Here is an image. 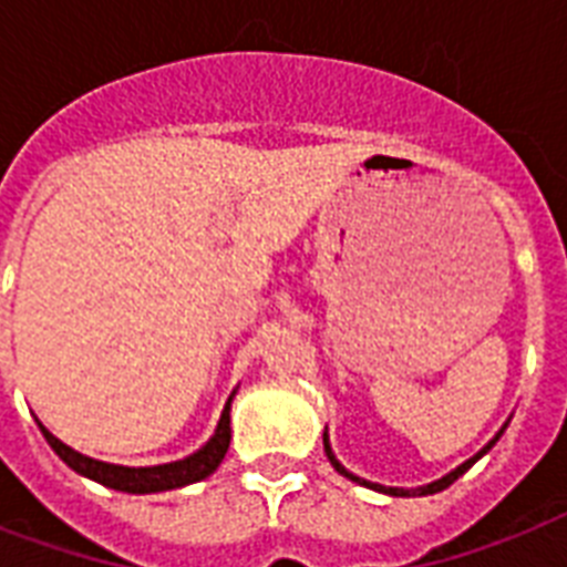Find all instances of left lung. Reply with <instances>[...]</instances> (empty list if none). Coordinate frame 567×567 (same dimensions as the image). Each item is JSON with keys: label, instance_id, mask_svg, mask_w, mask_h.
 Wrapping results in <instances>:
<instances>
[{"label": "left lung", "instance_id": "left-lung-1", "mask_svg": "<svg viewBox=\"0 0 567 567\" xmlns=\"http://www.w3.org/2000/svg\"><path fill=\"white\" fill-rule=\"evenodd\" d=\"M506 426H509V421L503 423L501 430H497V435H494V439L488 441V444H485L483 450H480V453H474V456L467 458V462H462V465H458V467H453V471H450V474H444V476H441V480H435V483H430V485H421V488H394V485L371 483V480H364V476H355L353 471H347V467L341 465V462H338L336 450H332V444H329V432H327V430H323V450H327V458H329V462H332V467H336L338 474H341V476H347V480H353V483L364 485V488H373V492H379V494H391V497H414V494H417V497H423V494H435V492H444V488H447V485H453V483H456L458 476L465 474L467 467L474 465L476 458H483L485 453H488V450H492L494 444H497V441H501V435H503V430H506Z\"/></svg>", "mask_w": 567, "mask_h": 567}]
</instances>
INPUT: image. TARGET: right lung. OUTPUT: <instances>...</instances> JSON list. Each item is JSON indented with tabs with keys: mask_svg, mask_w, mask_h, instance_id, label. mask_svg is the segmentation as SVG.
Wrapping results in <instances>:
<instances>
[{
	"mask_svg": "<svg viewBox=\"0 0 567 567\" xmlns=\"http://www.w3.org/2000/svg\"><path fill=\"white\" fill-rule=\"evenodd\" d=\"M231 400H235V391L229 394L226 405H223L220 421H217V430L203 447L194 450L190 456L176 458V462H164V465H150V467H128V465H111V462H100V458H91L79 453V450L66 447L64 441L55 439L52 432L38 421L43 439L49 441V447L55 450L58 458L64 462L66 467H73L75 474L87 476L93 483L105 485V488H114V492L126 494H155V492H171V488H182V485L199 483L205 476H212L217 467H220L226 450H229L231 441Z\"/></svg>",
	"mask_w": 567,
	"mask_h": 567,
	"instance_id": "add662e5",
	"label": "right lung"
}]
</instances>
